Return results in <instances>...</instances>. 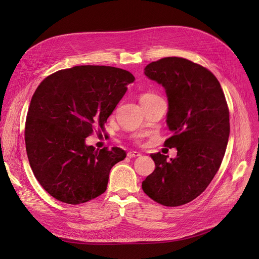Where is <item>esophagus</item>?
Segmentation results:
<instances>
[{
	"label": "esophagus",
	"mask_w": 259,
	"mask_h": 259,
	"mask_svg": "<svg viewBox=\"0 0 259 259\" xmlns=\"http://www.w3.org/2000/svg\"><path fill=\"white\" fill-rule=\"evenodd\" d=\"M127 155H128V157L132 158V157H139V156H141V153L137 152V151H130V152H128Z\"/></svg>",
	"instance_id": "obj_1"
}]
</instances>
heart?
<instances>
[{
  "instance_id": "obj_1",
  "label": "heart",
  "mask_w": 259,
  "mask_h": 259,
  "mask_svg": "<svg viewBox=\"0 0 259 259\" xmlns=\"http://www.w3.org/2000/svg\"><path fill=\"white\" fill-rule=\"evenodd\" d=\"M152 97H155V95H153V94H151V93H144L143 95H141L140 101L147 100V99H150V98H152Z\"/></svg>"
}]
</instances>
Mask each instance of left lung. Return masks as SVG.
Returning <instances> with one entry per match:
<instances>
[{"mask_svg":"<svg viewBox=\"0 0 259 259\" xmlns=\"http://www.w3.org/2000/svg\"><path fill=\"white\" fill-rule=\"evenodd\" d=\"M145 75L164 87L168 99L165 146L178 155L151 154L155 170L143 182L156 202L178 207L200 195L219 171L230 134L229 109L220 81L205 67L170 57L148 64Z\"/></svg>","mask_w":259,"mask_h":259,"instance_id":"8db88e82","label":"left lung"}]
</instances>
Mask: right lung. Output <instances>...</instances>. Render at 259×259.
Segmentation results:
<instances>
[{
  "label": "right lung",
  "mask_w": 259,
  "mask_h": 259,
  "mask_svg": "<svg viewBox=\"0 0 259 259\" xmlns=\"http://www.w3.org/2000/svg\"><path fill=\"white\" fill-rule=\"evenodd\" d=\"M135 77L110 66H75L47 76L36 88L25 126L26 151L37 182L56 199L77 205L103 194L111 168L126 157L113 147L86 145Z\"/></svg>",
  "instance_id": "1"
}]
</instances>
